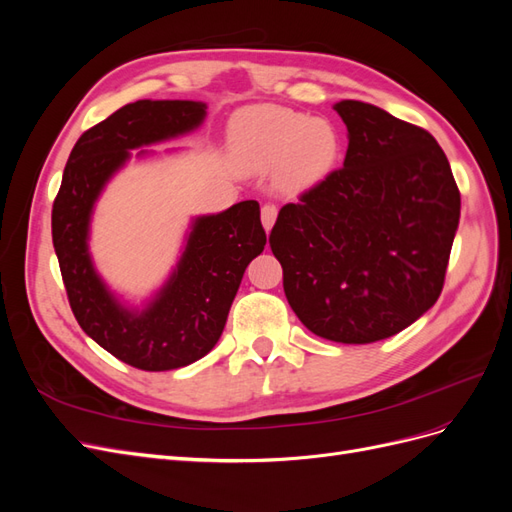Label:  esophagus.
Instances as JSON below:
<instances>
[{"label":"esophagus","instance_id":"esophagus-1","mask_svg":"<svg viewBox=\"0 0 512 512\" xmlns=\"http://www.w3.org/2000/svg\"><path fill=\"white\" fill-rule=\"evenodd\" d=\"M260 220H262V226H265V230H271L273 224H275V220H277V207L271 205V203L262 205V209H260Z\"/></svg>","mask_w":512,"mask_h":512}]
</instances>
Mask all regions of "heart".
Listing matches in <instances>:
<instances>
[{"label":"heart","mask_w":512,"mask_h":512,"mask_svg":"<svg viewBox=\"0 0 512 512\" xmlns=\"http://www.w3.org/2000/svg\"><path fill=\"white\" fill-rule=\"evenodd\" d=\"M232 156L247 173L282 166L290 192L307 190L329 175L337 158V136L327 121L275 106H252L230 126Z\"/></svg>","instance_id":"heart-1"}]
</instances>
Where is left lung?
Segmentation results:
<instances>
[{
    "label": "left lung",
    "instance_id": "left-lung-1",
    "mask_svg": "<svg viewBox=\"0 0 512 512\" xmlns=\"http://www.w3.org/2000/svg\"><path fill=\"white\" fill-rule=\"evenodd\" d=\"M333 108L348 128L344 168L284 205L269 243L309 331L371 344L438 301L461 196L427 130L359 100Z\"/></svg>",
    "mask_w": 512,
    "mask_h": 512
}]
</instances>
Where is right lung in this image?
<instances>
[{
	"instance_id": "1",
	"label": "right lung",
	"mask_w": 512,
	"mask_h": 512,
	"mask_svg": "<svg viewBox=\"0 0 512 512\" xmlns=\"http://www.w3.org/2000/svg\"><path fill=\"white\" fill-rule=\"evenodd\" d=\"M205 115L207 104L192 100L121 106L76 141L53 203V245L72 314L96 344L136 369L168 371L203 359L218 344L247 265L267 243L256 200L200 215L175 271L145 309L123 305L91 262V213L130 149L188 134Z\"/></svg>"
}]
</instances>
